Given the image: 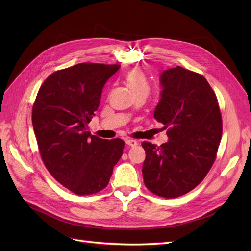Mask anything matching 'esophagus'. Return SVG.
Instances as JSON below:
<instances>
[{
	"label": "esophagus",
	"instance_id": "34e87169",
	"mask_svg": "<svg viewBox=\"0 0 251 251\" xmlns=\"http://www.w3.org/2000/svg\"><path fill=\"white\" fill-rule=\"evenodd\" d=\"M125 142H126V144H128L129 147H136L138 144V142L134 139H126Z\"/></svg>",
	"mask_w": 251,
	"mask_h": 251
}]
</instances>
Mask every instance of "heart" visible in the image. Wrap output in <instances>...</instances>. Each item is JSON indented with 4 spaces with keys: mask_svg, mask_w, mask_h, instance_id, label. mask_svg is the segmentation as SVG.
I'll return each instance as SVG.
<instances>
[{
    "mask_svg": "<svg viewBox=\"0 0 251 251\" xmlns=\"http://www.w3.org/2000/svg\"><path fill=\"white\" fill-rule=\"evenodd\" d=\"M126 82L130 89L132 90L134 97L140 94H146L149 96L151 87L148 78L142 70L138 68L130 70L126 74Z\"/></svg>",
    "mask_w": 251,
    "mask_h": 251,
    "instance_id": "heart-1",
    "label": "heart"
}]
</instances>
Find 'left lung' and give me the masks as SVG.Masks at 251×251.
Wrapping results in <instances>:
<instances>
[{
  "mask_svg": "<svg viewBox=\"0 0 251 251\" xmlns=\"http://www.w3.org/2000/svg\"><path fill=\"white\" fill-rule=\"evenodd\" d=\"M161 100L154 119L165 125L168 141L143 142V181L152 193L173 199L203 180L212 168L222 138L218 100L206 79L180 66L160 76Z\"/></svg>",
  "mask_w": 251,
  "mask_h": 251,
  "instance_id": "1",
  "label": "left lung"
}]
</instances>
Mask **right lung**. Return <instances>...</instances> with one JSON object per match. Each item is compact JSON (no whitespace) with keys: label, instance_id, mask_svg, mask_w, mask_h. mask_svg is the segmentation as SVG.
<instances>
[{"label":"right lung","instance_id":"1","mask_svg":"<svg viewBox=\"0 0 251 251\" xmlns=\"http://www.w3.org/2000/svg\"><path fill=\"white\" fill-rule=\"evenodd\" d=\"M120 65L81 63L50 74L38 90L32 126L50 175L70 191L94 194L108 185L123 153L122 139L91 135L87 124L102 88Z\"/></svg>","mask_w":251,"mask_h":251}]
</instances>
